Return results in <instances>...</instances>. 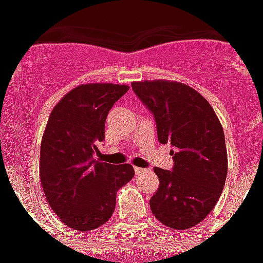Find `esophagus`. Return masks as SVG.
I'll use <instances>...</instances> for the list:
<instances>
[{
	"label": "esophagus",
	"instance_id": "obj_1",
	"mask_svg": "<svg viewBox=\"0 0 263 263\" xmlns=\"http://www.w3.org/2000/svg\"><path fill=\"white\" fill-rule=\"evenodd\" d=\"M143 172H144V169L138 168V166H135V173H136V175H140V173H143Z\"/></svg>",
	"mask_w": 263,
	"mask_h": 263
}]
</instances>
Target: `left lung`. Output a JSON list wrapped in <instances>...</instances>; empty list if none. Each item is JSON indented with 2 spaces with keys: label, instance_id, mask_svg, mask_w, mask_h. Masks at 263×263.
<instances>
[{
  "label": "left lung",
  "instance_id": "left-lung-1",
  "mask_svg": "<svg viewBox=\"0 0 263 263\" xmlns=\"http://www.w3.org/2000/svg\"><path fill=\"white\" fill-rule=\"evenodd\" d=\"M153 113L160 143H171L172 171L154 168L160 187L150 199L156 218L172 229L199 224L220 199L228 173L224 129L210 103L179 82H134Z\"/></svg>",
  "mask_w": 263,
  "mask_h": 263
}]
</instances>
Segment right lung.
I'll list each match as a JSON object with an SVG mask.
<instances>
[{
	"label": "right lung",
	"mask_w": 263,
	"mask_h": 263,
	"mask_svg": "<svg viewBox=\"0 0 263 263\" xmlns=\"http://www.w3.org/2000/svg\"><path fill=\"white\" fill-rule=\"evenodd\" d=\"M113 83L80 84L51 110L41 142L39 176L53 212L64 224L87 232L103 225L116 208V194L131 181L132 165L92 158L105 139L107 113L128 91Z\"/></svg>",
	"instance_id": "right-lung-1"
}]
</instances>
